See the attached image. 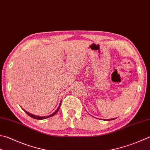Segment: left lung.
<instances>
[{
  "mask_svg": "<svg viewBox=\"0 0 150 150\" xmlns=\"http://www.w3.org/2000/svg\"><path fill=\"white\" fill-rule=\"evenodd\" d=\"M115 119H116V118H113V119H109V120H104L105 121H110V120H114Z\"/></svg>",
  "mask_w": 150,
  "mask_h": 150,
  "instance_id": "left-lung-1",
  "label": "left lung"
}]
</instances>
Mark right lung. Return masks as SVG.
<instances>
[{"label": "right lung", "mask_w": 150, "mask_h": 150, "mask_svg": "<svg viewBox=\"0 0 150 150\" xmlns=\"http://www.w3.org/2000/svg\"><path fill=\"white\" fill-rule=\"evenodd\" d=\"M60 106H61V104H59V107H58V108L55 110V111L52 114H51V115H47V116H39V115H33V114H30V113H29V112H27L26 110H23L24 111L26 112V114L28 115H29L30 117H33V118H34V119H36V120H44V119H46V118H48V117H52V116H53V115H54L56 113H57L58 111H59V108H60Z\"/></svg>", "instance_id": "1"}]
</instances>
